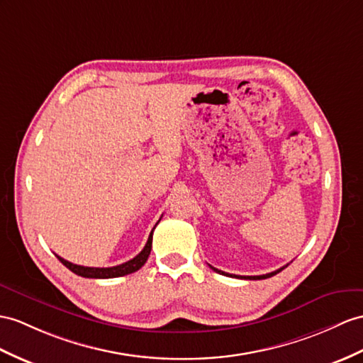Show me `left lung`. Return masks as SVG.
<instances>
[{
  "mask_svg": "<svg viewBox=\"0 0 363 363\" xmlns=\"http://www.w3.org/2000/svg\"><path fill=\"white\" fill-rule=\"evenodd\" d=\"M288 267V264H286ZM286 267H284V268H280V269H277V271H272V272H269V274H263V276H246V277H238V276H234V274H228V272H223V271H220V269H216V268H212L214 269L216 272H218V274H223V276H231V277H238V279H250V280H262V279H268V277H272V276H276L277 272H280L281 269H285Z\"/></svg>",
  "mask_w": 363,
  "mask_h": 363,
  "instance_id": "left-lung-1",
  "label": "left lung"
}]
</instances>
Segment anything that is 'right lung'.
Returning <instances> with one entry per match:
<instances>
[{
	"label": "right lung",
	"mask_w": 363,
	"mask_h": 363,
	"mask_svg": "<svg viewBox=\"0 0 363 363\" xmlns=\"http://www.w3.org/2000/svg\"><path fill=\"white\" fill-rule=\"evenodd\" d=\"M155 229V226H154ZM154 229L149 234L147 242L145 245V248L141 250V252L138 255H135L134 259L126 262V263H121L117 264V267H111V268H91V267H82V264H75V263H70L67 260H65L63 257H60L57 255L58 260L65 264L66 268H69L72 272H75L77 276H82V277H87V279H113V277H121V276H128V274H132L138 271L143 264L146 263L149 254H151V248H152V234H154Z\"/></svg>",
	"instance_id": "add662e5"
}]
</instances>
